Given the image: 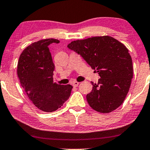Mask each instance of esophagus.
Instances as JSON below:
<instances>
[{
    "label": "esophagus",
    "mask_w": 150,
    "mask_h": 150,
    "mask_svg": "<svg viewBox=\"0 0 150 150\" xmlns=\"http://www.w3.org/2000/svg\"><path fill=\"white\" fill-rule=\"evenodd\" d=\"M79 83L77 82V81H73L72 83V85H73V87H77L78 85H79Z\"/></svg>",
    "instance_id": "1"
}]
</instances>
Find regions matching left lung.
<instances>
[{"label": "left lung", "mask_w": 150, "mask_h": 150, "mask_svg": "<svg viewBox=\"0 0 150 150\" xmlns=\"http://www.w3.org/2000/svg\"><path fill=\"white\" fill-rule=\"evenodd\" d=\"M68 48L81 56L100 78L87 94L89 106L96 111L108 113L122 104L133 79L131 57L123 44L104 35L78 40Z\"/></svg>", "instance_id": "left-lung-1"}]
</instances>
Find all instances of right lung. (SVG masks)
<instances>
[{"label": "right lung", "mask_w": 150, "mask_h": 150, "mask_svg": "<svg viewBox=\"0 0 150 150\" xmlns=\"http://www.w3.org/2000/svg\"><path fill=\"white\" fill-rule=\"evenodd\" d=\"M59 43L49 38L34 42L24 49L17 64L20 83L32 103L42 111L51 112L69 99L73 87L53 81L54 64L48 46Z\"/></svg>", "instance_id": "obj_1"}]
</instances>
